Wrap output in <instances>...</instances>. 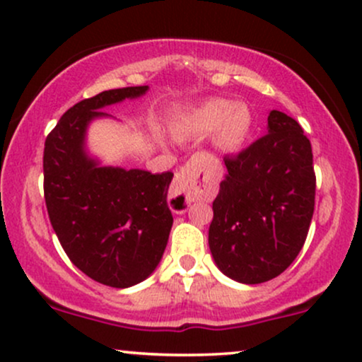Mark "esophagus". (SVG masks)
Masks as SVG:
<instances>
[{
	"mask_svg": "<svg viewBox=\"0 0 362 362\" xmlns=\"http://www.w3.org/2000/svg\"><path fill=\"white\" fill-rule=\"evenodd\" d=\"M197 192H199V170H197V163L189 162L175 175L170 195H168V205L173 212H185L194 202Z\"/></svg>",
	"mask_w": 362,
	"mask_h": 362,
	"instance_id": "34e87169",
	"label": "esophagus"
}]
</instances>
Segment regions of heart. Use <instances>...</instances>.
Returning a JSON list of instances; mask_svg holds the SVG:
<instances>
[{"mask_svg":"<svg viewBox=\"0 0 362 362\" xmlns=\"http://www.w3.org/2000/svg\"><path fill=\"white\" fill-rule=\"evenodd\" d=\"M252 128V115L244 105L214 98L190 113L182 130L195 134H215V144L222 150H237L244 145Z\"/></svg>","mask_w":362,"mask_h":362,"instance_id":"heart-1","label":"heart"}]
</instances>
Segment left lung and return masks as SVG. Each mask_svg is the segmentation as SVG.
I'll use <instances>...</instances> for the list:
<instances>
[{
	"instance_id": "1",
	"label": "left lung",
	"mask_w": 362,
	"mask_h": 362,
	"mask_svg": "<svg viewBox=\"0 0 362 362\" xmlns=\"http://www.w3.org/2000/svg\"><path fill=\"white\" fill-rule=\"evenodd\" d=\"M267 132L234 157L214 200L209 247L227 277L260 284L294 262L314 214L313 148L294 118L272 110Z\"/></svg>"
}]
</instances>
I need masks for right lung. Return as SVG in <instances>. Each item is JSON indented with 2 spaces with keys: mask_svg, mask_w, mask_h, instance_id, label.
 <instances>
[{
  "mask_svg": "<svg viewBox=\"0 0 362 362\" xmlns=\"http://www.w3.org/2000/svg\"><path fill=\"white\" fill-rule=\"evenodd\" d=\"M147 90L127 86L81 100L45 141V202L54 234L81 272L117 289L145 281L162 259L173 223V173L100 167L85 152V135L91 120L108 117L103 107Z\"/></svg>",
  "mask_w": 362,
  "mask_h": 362,
  "instance_id": "obj_1",
  "label": "right lung"
}]
</instances>
